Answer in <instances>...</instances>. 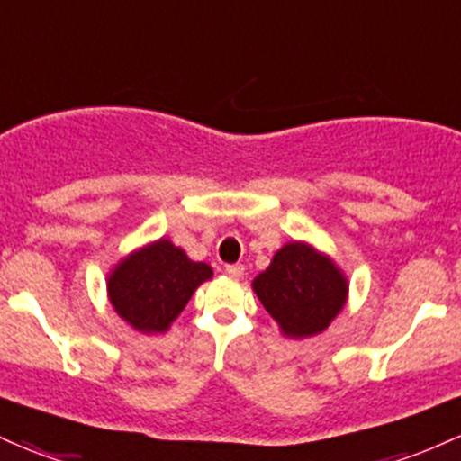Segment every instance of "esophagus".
Segmentation results:
<instances>
[{
	"mask_svg": "<svg viewBox=\"0 0 461 461\" xmlns=\"http://www.w3.org/2000/svg\"><path fill=\"white\" fill-rule=\"evenodd\" d=\"M225 273L230 277H234V280H240V277L245 276V267H242V265H227Z\"/></svg>",
	"mask_w": 461,
	"mask_h": 461,
	"instance_id": "34e87169",
	"label": "esophagus"
}]
</instances>
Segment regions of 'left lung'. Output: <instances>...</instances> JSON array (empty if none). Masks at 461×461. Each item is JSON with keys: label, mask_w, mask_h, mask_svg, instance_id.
Here are the masks:
<instances>
[{"label": "left lung", "mask_w": 461, "mask_h": 461, "mask_svg": "<svg viewBox=\"0 0 461 461\" xmlns=\"http://www.w3.org/2000/svg\"><path fill=\"white\" fill-rule=\"evenodd\" d=\"M251 286L282 335L291 339L320 335L348 300V277L332 258L300 240L277 249Z\"/></svg>", "instance_id": "8db88e82"}]
</instances>
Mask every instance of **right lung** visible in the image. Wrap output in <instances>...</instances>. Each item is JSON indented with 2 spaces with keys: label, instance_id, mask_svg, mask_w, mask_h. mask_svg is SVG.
<instances>
[{
  "label": "right lung",
  "instance_id": "obj_1",
  "mask_svg": "<svg viewBox=\"0 0 461 461\" xmlns=\"http://www.w3.org/2000/svg\"><path fill=\"white\" fill-rule=\"evenodd\" d=\"M212 277V267L194 262L181 247L159 239L133 251L109 273L111 306L144 335L170 328L190 302L192 293Z\"/></svg>",
  "mask_w": 461,
  "mask_h": 461
}]
</instances>
